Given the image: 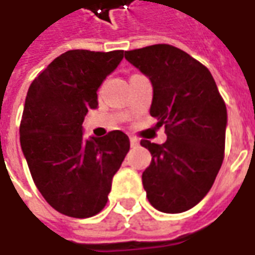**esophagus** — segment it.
I'll return each mask as SVG.
<instances>
[{"instance_id": "esophagus-1", "label": "esophagus", "mask_w": 255, "mask_h": 255, "mask_svg": "<svg viewBox=\"0 0 255 255\" xmlns=\"http://www.w3.org/2000/svg\"><path fill=\"white\" fill-rule=\"evenodd\" d=\"M129 143H131V146H132V147H135V146L139 145V140L136 139L135 136H129Z\"/></svg>"}]
</instances>
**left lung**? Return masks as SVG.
Instances as JSON below:
<instances>
[{"instance_id": "8db88e82", "label": "left lung", "mask_w": 255, "mask_h": 255, "mask_svg": "<svg viewBox=\"0 0 255 255\" xmlns=\"http://www.w3.org/2000/svg\"><path fill=\"white\" fill-rule=\"evenodd\" d=\"M124 56L150 80V116L167 131L163 145L140 140L152 154L142 174L146 197L161 213H183L202 202L220 171L227 106L207 67L179 48L157 44Z\"/></svg>"}]
</instances>
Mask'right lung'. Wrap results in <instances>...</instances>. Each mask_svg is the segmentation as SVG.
<instances>
[{
  "instance_id": "1",
  "label": "right lung",
  "mask_w": 255,
  "mask_h": 255,
  "mask_svg": "<svg viewBox=\"0 0 255 255\" xmlns=\"http://www.w3.org/2000/svg\"><path fill=\"white\" fill-rule=\"evenodd\" d=\"M123 58L124 51H67L27 91L19 129L23 156L40 193L62 214H98L129 150L123 131L101 138H87L83 131L87 112L98 108L99 87Z\"/></svg>"
}]
</instances>
